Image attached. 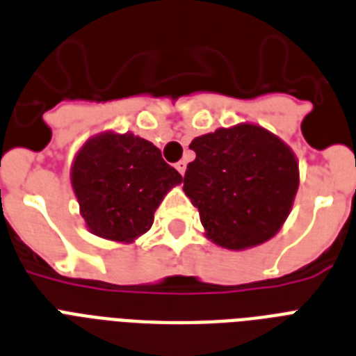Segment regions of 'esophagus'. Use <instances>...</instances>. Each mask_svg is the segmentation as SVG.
<instances>
[{
	"label": "esophagus",
	"instance_id": "obj_1",
	"mask_svg": "<svg viewBox=\"0 0 356 356\" xmlns=\"http://www.w3.org/2000/svg\"><path fill=\"white\" fill-rule=\"evenodd\" d=\"M175 168H177V172L181 173V175H184V172H186V162L179 161L177 164H175Z\"/></svg>",
	"mask_w": 356,
	"mask_h": 356
}]
</instances>
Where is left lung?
Masks as SVG:
<instances>
[{
	"mask_svg": "<svg viewBox=\"0 0 356 356\" xmlns=\"http://www.w3.org/2000/svg\"><path fill=\"white\" fill-rule=\"evenodd\" d=\"M195 161L184 173V194L200 211L212 242L245 249L281 229L298 192V161L275 134L251 123L192 140Z\"/></svg>",
	"mask_w": 356,
	"mask_h": 356,
	"instance_id": "8db88e82",
	"label": "left lung"
}]
</instances>
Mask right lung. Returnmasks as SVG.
<instances>
[{"mask_svg": "<svg viewBox=\"0 0 356 356\" xmlns=\"http://www.w3.org/2000/svg\"><path fill=\"white\" fill-rule=\"evenodd\" d=\"M181 181L159 147L131 133L94 136L72 166L81 216L92 233L116 242L149 231L156 207Z\"/></svg>", "mask_w": 356, "mask_h": 356, "instance_id": "add662e5", "label": "right lung"}]
</instances>
